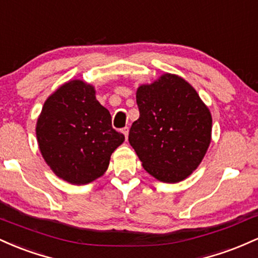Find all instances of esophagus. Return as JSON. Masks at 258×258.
I'll return each mask as SVG.
<instances>
[{
  "mask_svg": "<svg viewBox=\"0 0 258 258\" xmlns=\"http://www.w3.org/2000/svg\"><path fill=\"white\" fill-rule=\"evenodd\" d=\"M121 133H123V134L125 135V138L128 139V135H129V128H128V126H124V128L121 129Z\"/></svg>",
  "mask_w": 258,
  "mask_h": 258,
  "instance_id": "34e87169",
  "label": "esophagus"
}]
</instances>
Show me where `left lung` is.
Segmentation results:
<instances>
[{"instance_id":"1","label":"left lung","mask_w":258,"mask_h":258,"mask_svg":"<svg viewBox=\"0 0 258 258\" xmlns=\"http://www.w3.org/2000/svg\"><path fill=\"white\" fill-rule=\"evenodd\" d=\"M140 117L129 143L144 169L163 183L184 180L200 166L212 139V115L184 78L164 73L137 90Z\"/></svg>"}]
</instances>
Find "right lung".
<instances>
[{"mask_svg":"<svg viewBox=\"0 0 258 258\" xmlns=\"http://www.w3.org/2000/svg\"><path fill=\"white\" fill-rule=\"evenodd\" d=\"M111 119L96 100L95 86L84 80H69L52 92L35 129L40 152L52 172L73 185L105 174L111 155L124 143Z\"/></svg>","mask_w":258,"mask_h":258,"instance_id":"right-lung-1","label":"right lung"}]
</instances>
